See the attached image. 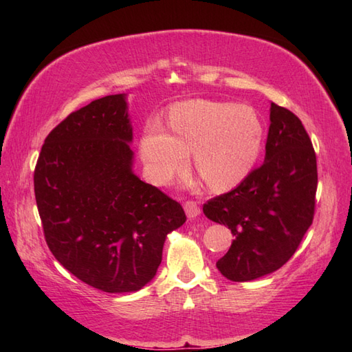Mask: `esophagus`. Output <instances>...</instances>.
Masks as SVG:
<instances>
[{
  "mask_svg": "<svg viewBox=\"0 0 352 352\" xmlns=\"http://www.w3.org/2000/svg\"><path fill=\"white\" fill-rule=\"evenodd\" d=\"M184 210H186V214H188L189 219L197 218V216L201 213V208H199L198 203H197V201H192V199L184 204Z\"/></svg>",
  "mask_w": 352,
  "mask_h": 352,
  "instance_id": "1",
  "label": "esophagus"
}]
</instances>
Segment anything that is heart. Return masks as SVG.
Listing matches in <instances>:
<instances>
[{
	"instance_id": "heart-1",
	"label": "heart",
	"mask_w": 352,
	"mask_h": 352,
	"mask_svg": "<svg viewBox=\"0 0 352 352\" xmlns=\"http://www.w3.org/2000/svg\"><path fill=\"white\" fill-rule=\"evenodd\" d=\"M169 134L159 122L145 126L140 157L148 180L166 184L193 162L198 174L214 190H226L250 174L261 149L263 126L254 109L243 104L192 100L169 111Z\"/></svg>"
}]
</instances>
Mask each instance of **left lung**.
Listing matches in <instances>:
<instances>
[{"label":"left lung","mask_w":352,"mask_h":352,"mask_svg":"<svg viewBox=\"0 0 352 352\" xmlns=\"http://www.w3.org/2000/svg\"><path fill=\"white\" fill-rule=\"evenodd\" d=\"M265 162L203 212L223 223L234 241L216 261L231 281H251L280 269L294 256L315 216L316 153L295 113L271 102Z\"/></svg>","instance_id":"obj_1"}]
</instances>
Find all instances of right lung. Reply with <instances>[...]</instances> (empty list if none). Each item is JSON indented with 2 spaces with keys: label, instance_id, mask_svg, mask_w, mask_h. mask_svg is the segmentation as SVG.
I'll return each instance as SVG.
<instances>
[{
  "label": "right lung",
  "instance_id": "add662e5",
  "mask_svg": "<svg viewBox=\"0 0 352 352\" xmlns=\"http://www.w3.org/2000/svg\"><path fill=\"white\" fill-rule=\"evenodd\" d=\"M125 96L72 111L45 139L34 195L52 256L78 280L109 294L154 278L166 234L186 222L180 203L133 174Z\"/></svg>",
  "mask_w": 352,
  "mask_h": 352
}]
</instances>
